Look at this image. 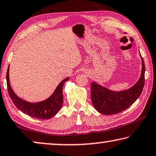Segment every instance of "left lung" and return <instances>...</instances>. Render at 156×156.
I'll return each instance as SVG.
<instances>
[{
    "label": "left lung",
    "instance_id": "obj_1",
    "mask_svg": "<svg viewBox=\"0 0 156 156\" xmlns=\"http://www.w3.org/2000/svg\"><path fill=\"white\" fill-rule=\"evenodd\" d=\"M141 75L135 84L127 90L116 91L102 86L97 82L91 83V100L95 109L105 115L120 113L128 109L140 96L144 85L145 65L142 56Z\"/></svg>",
    "mask_w": 156,
    "mask_h": 156
}]
</instances>
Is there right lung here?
Masks as SVG:
<instances>
[{
  "label": "right lung",
  "instance_id": "right-lung-1",
  "mask_svg": "<svg viewBox=\"0 0 156 156\" xmlns=\"http://www.w3.org/2000/svg\"><path fill=\"white\" fill-rule=\"evenodd\" d=\"M9 66L6 75L8 90L14 105L23 114L38 119H49L54 117L61 109L63 105V86L70 77L62 80L57 86L54 93L49 98L42 101L30 102L21 99L18 96L12 88L9 76Z\"/></svg>",
  "mask_w": 156,
  "mask_h": 156
}]
</instances>
